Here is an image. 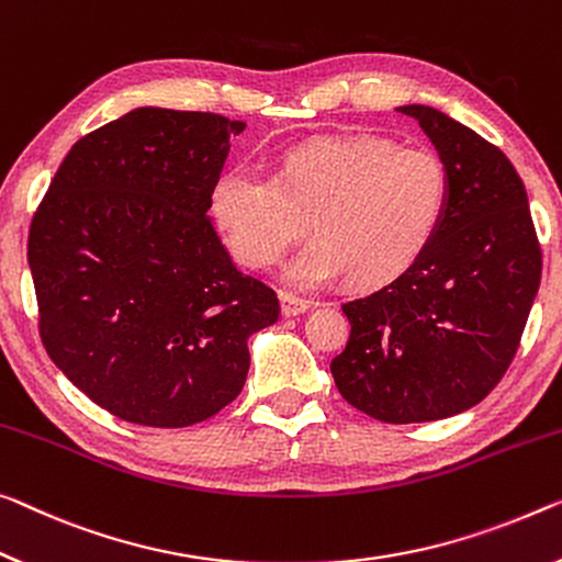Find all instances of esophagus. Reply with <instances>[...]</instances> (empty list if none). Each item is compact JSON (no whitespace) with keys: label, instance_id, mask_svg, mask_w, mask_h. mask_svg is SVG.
Listing matches in <instances>:
<instances>
[{"label":"esophagus","instance_id":"1","mask_svg":"<svg viewBox=\"0 0 562 562\" xmlns=\"http://www.w3.org/2000/svg\"><path fill=\"white\" fill-rule=\"evenodd\" d=\"M279 299H281L283 316H299L308 308V301L304 296H296V293H291V291H281Z\"/></svg>","mask_w":562,"mask_h":562}]
</instances>
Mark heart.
Here are the masks:
<instances>
[{
  "mask_svg": "<svg viewBox=\"0 0 562 562\" xmlns=\"http://www.w3.org/2000/svg\"><path fill=\"white\" fill-rule=\"evenodd\" d=\"M450 198L445 162L422 145L374 135L322 137L286 153L276 178L254 168L223 170L211 215L238 266L266 271L301 236L314 240L286 276L318 286L347 271L359 286L392 281L425 254Z\"/></svg>",
  "mask_w": 562,
  "mask_h": 562,
  "instance_id": "1",
  "label": "heart"
}]
</instances>
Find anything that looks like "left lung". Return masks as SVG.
<instances>
[{
	"label": "left lung",
	"mask_w": 562,
	"mask_h": 562,
	"mask_svg": "<svg viewBox=\"0 0 562 562\" xmlns=\"http://www.w3.org/2000/svg\"><path fill=\"white\" fill-rule=\"evenodd\" d=\"M400 112L435 143L450 198L407 271L341 304L351 334L331 361L344 400L390 425L485 400L520 347L542 273L528 193L507 155L435 108Z\"/></svg>",
	"instance_id": "1"
}]
</instances>
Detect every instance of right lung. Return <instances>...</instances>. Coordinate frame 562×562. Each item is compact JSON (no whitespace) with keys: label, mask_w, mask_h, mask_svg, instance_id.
<instances>
[{"label":"right lung","mask_w":562,"mask_h":562,"mask_svg":"<svg viewBox=\"0 0 562 562\" xmlns=\"http://www.w3.org/2000/svg\"><path fill=\"white\" fill-rule=\"evenodd\" d=\"M213 112L137 108L77 140L27 240L42 344L98 407L191 427L246 384L276 291L240 273L205 213L231 137Z\"/></svg>","instance_id":"right-lung-1"}]
</instances>
